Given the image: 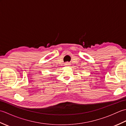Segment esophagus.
I'll use <instances>...</instances> for the list:
<instances>
[{
    "instance_id": "1",
    "label": "esophagus",
    "mask_w": 126,
    "mask_h": 126,
    "mask_svg": "<svg viewBox=\"0 0 126 126\" xmlns=\"http://www.w3.org/2000/svg\"><path fill=\"white\" fill-rule=\"evenodd\" d=\"M65 64L66 65H68L70 64H69V62H66V63H65Z\"/></svg>"
}]
</instances>
